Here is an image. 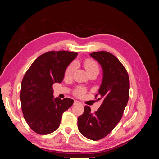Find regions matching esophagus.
<instances>
[{"label":"esophagus","mask_w":159,"mask_h":159,"mask_svg":"<svg viewBox=\"0 0 159 159\" xmlns=\"http://www.w3.org/2000/svg\"><path fill=\"white\" fill-rule=\"evenodd\" d=\"M74 105H78V104H80V102L78 100H74Z\"/></svg>","instance_id":"esophagus-1"}]
</instances>
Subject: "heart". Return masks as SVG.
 Returning <instances> with one entry per match:
<instances>
[{
    "label": "heart",
    "instance_id": "1",
    "mask_svg": "<svg viewBox=\"0 0 159 159\" xmlns=\"http://www.w3.org/2000/svg\"><path fill=\"white\" fill-rule=\"evenodd\" d=\"M84 67L85 70L88 71V73H91V71H95V70H98L99 71V66L97 62L95 60L91 58H87L85 59L84 61ZM75 70V64L74 63L70 64L65 71V76L67 77H70L72 74H73V72ZM86 92V90L85 88L79 87L77 88L75 91L74 94L78 97H81V96H83Z\"/></svg>",
    "mask_w": 159,
    "mask_h": 159
}]
</instances>
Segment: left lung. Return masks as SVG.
<instances>
[{"label":"left lung","mask_w":159,"mask_h":159,"mask_svg":"<svg viewBox=\"0 0 159 159\" xmlns=\"http://www.w3.org/2000/svg\"><path fill=\"white\" fill-rule=\"evenodd\" d=\"M90 56L103 69V80L95 98L103 103L94 113L89 106L78 119L80 132L84 137L98 141L106 137L121 119L129 98V78L125 68L116 57L105 51L95 52Z\"/></svg>","instance_id":"left-lung-1"}]
</instances>
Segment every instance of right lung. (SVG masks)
I'll list each match as a JSON object with an SVG mask.
<instances>
[{"label": "right lung", "mask_w": 159, "mask_h": 159, "mask_svg": "<svg viewBox=\"0 0 159 159\" xmlns=\"http://www.w3.org/2000/svg\"><path fill=\"white\" fill-rule=\"evenodd\" d=\"M78 55L69 51H50L33 62L24 76L20 99L28 126L39 134L52 133L59 127L62 114L74 103L70 98H54L52 85L61 83L67 67Z\"/></svg>", "instance_id": "obj_1"}]
</instances>
